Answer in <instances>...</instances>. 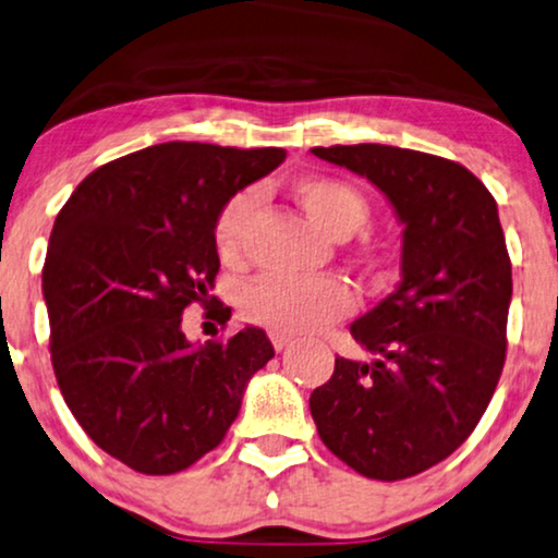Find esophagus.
Returning <instances> with one entry per match:
<instances>
[{
	"label": "esophagus",
	"instance_id": "esophagus-1",
	"mask_svg": "<svg viewBox=\"0 0 558 558\" xmlns=\"http://www.w3.org/2000/svg\"><path fill=\"white\" fill-rule=\"evenodd\" d=\"M270 342H272V348L275 350H286L288 348V344H291V335H283V331H270Z\"/></svg>",
	"mask_w": 558,
	"mask_h": 558
}]
</instances>
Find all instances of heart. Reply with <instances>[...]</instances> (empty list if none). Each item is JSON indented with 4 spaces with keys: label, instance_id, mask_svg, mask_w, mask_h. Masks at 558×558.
I'll use <instances>...</instances> for the list:
<instances>
[{
    "label": "heart",
    "instance_id": "1",
    "mask_svg": "<svg viewBox=\"0 0 558 558\" xmlns=\"http://www.w3.org/2000/svg\"><path fill=\"white\" fill-rule=\"evenodd\" d=\"M299 203L324 234L344 239L368 221V203L335 178H303L293 185ZM255 210V195L239 193L223 206L216 221V250L223 263H234L242 252L246 221ZM352 291L337 278H267L242 295V312L250 322L283 335H303L340 322L352 312Z\"/></svg>",
    "mask_w": 558,
    "mask_h": 558
}]
</instances>
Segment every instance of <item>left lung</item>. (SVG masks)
Wrapping results in <instances>:
<instances>
[{
  "label": "left lung",
  "mask_w": 558,
  "mask_h": 558,
  "mask_svg": "<svg viewBox=\"0 0 558 558\" xmlns=\"http://www.w3.org/2000/svg\"><path fill=\"white\" fill-rule=\"evenodd\" d=\"M389 197L401 280L350 324L373 361L337 357L308 407L322 442L357 474L397 482L461 446L497 389L512 265L497 203L456 161L384 144L316 146Z\"/></svg>",
  "instance_id": "left-lung-1"
}]
</instances>
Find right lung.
I'll return each instance as SVG.
<instances>
[{
	"instance_id": "add662e5",
	"label": "right lung",
	"mask_w": 558,
	"mask_h": 558,
	"mask_svg": "<svg viewBox=\"0 0 558 558\" xmlns=\"http://www.w3.org/2000/svg\"><path fill=\"white\" fill-rule=\"evenodd\" d=\"M283 159L169 141L95 169L56 216L44 265L56 380L84 433L138 474H178L214 450L275 355L259 327L193 344L182 314L218 303L223 206ZM210 314L227 324L231 308Z\"/></svg>"
}]
</instances>
